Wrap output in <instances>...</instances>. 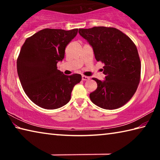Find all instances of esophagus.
<instances>
[{
    "label": "esophagus",
    "mask_w": 160,
    "mask_h": 160,
    "mask_svg": "<svg viewBox=\"0 0 160 160\" xmlns=\"http://www.w3.org/2000/svg\"><path fill=\"white\" fill-rule=\"evenodd\" d=\"M82 80H89L90 79V77H88V76H85V75H82Z\"/></svg>",
    "instance_id": "obj_1"
}]
</instances>
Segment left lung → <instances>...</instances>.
<instances>
[{"instance_id":"1","label":"left lung","mask_w":160,"mask_h":160,"mask_svg":"<svg viewBox=\"0 0 160 160\" xmlns=\"http://www.w3.org/2000/svg\"><path fill=\"white\" fill-rule=\"evenodd\" d=\"M79 34L92 47L96 60L104 63L105 80L92 78L97 88L90 94L91 101L104 109L123 106L134 95L140 80L141 63L136 46L114 28L79 29Z\"/></svg>"}]
</instances>
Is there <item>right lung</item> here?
Returning a JSON list of instances; mask_svg holds the SVG:
<instances>
[{"instance_id": "1", "label": "right lung", "mask_w": 160, "mask_h": 160, "mask_svg": "<svg viewBox=\"0 0 160 160\" xmlns=\"http://www.w3.org/2000/svg\"><path fill=\"white\" fill-rule=\"evenodd\" d=\"M78 32V29H44L28 37L22 47L18 74L25 94L37 106L47 109L64 106L74 86L82 80L80 74L66 75L57 69L66 46Z\"/></svg>"}]
</instances>
